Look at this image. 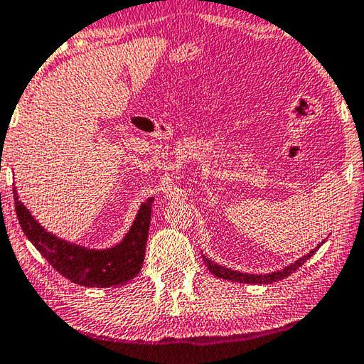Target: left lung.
Returning <instances> with one entry per match:
<instances>
[{
	"label": "left lung",
	"mask_w": 364,
	"mask_h": 364,
	"mask_svg": "<svg viewBox=\"0 0 364 364\" xmlns=\"http://www.w3.org/2000/svg\"><path fill=\"white\" fill-rule=\"evenodd\" d=\"M326 241H321L319 245H317L314 250H311L308 255H304L303 257H299L298 261H295L290 265H287V267L280 269V270H274V272H269V274H246V272H238V270H232L228 267H225V265H218L217 262H213L212 259L207 257L205 255H203V261L205 264V267L210 270V274H213L218 279H223V280H230V282H238V284H255V285H269V284H274V282H279V280H284L287 279L288 275H291L295 272L296 269L301 267V265L308 261L309 257L314 256V252L319 250V247L324 245Z\"/></svg>",
	"instance_id": "obj_1"
}]
</instances>
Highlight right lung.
<instances>
[{
	"label": "right lung",
	"instance_id": "obj_1",
	"mask_svg": "<svg viewBox=\"0 0 364 364\" xmlns=\"http://www.w3.org/2000/svg\"><path fill=\"white\" fill-rule=\"evenodd\" d=\"M13 193L17 218L27 240L37 247L48 264L53 265L55 270L73 284L89 288H109L123 285L141 272L154 198H149L141 204L131 228L118 245L105 250H92L58 238L45 230L21 203L16 188H13Z\"/></svg>",
	"mask_w": 364,
	"mask_h": 364
}]
</instances>
